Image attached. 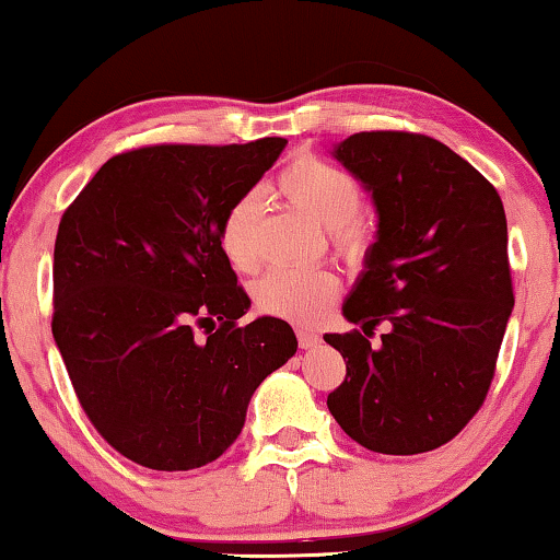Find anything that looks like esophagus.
Segmentation results:
<instances>
[{
    "label": "esophagus",
    "mask_w": 560,
    "mask_h": 560,
    "mask_svg": "<svg viewBox=\"0 0 560 560\" xmlns=\"http://www.w3.org/2000/svg\"><path fill=\"white\" fill-rule=\"evenodd\" d=\"M296 337H299V347H302V349H314V347L322 345V337L312 329H299Z\"/></svg>",
    "instance_id": "obj_1"
}]
</instances>
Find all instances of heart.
Instances as JSON below:
<instances>
[{
    "mask_svg": "<svg viewBox=\"0 0 560 560\" xmlns=\"http://www.w3.org/2000/svg\"><path fill=\"white\" fill-rule=\"evenodd\" d=\"M277 194L306 219L327 229L331 244L347 261H362L372 244V229L360 213L362 188L352 175L316 155H299L277 178ZM261 203L244 194L231 203L221 221V248L241 271H252L256 254V226ZM339 279L329 269H273L258 279L256 306L264 314L291 324H319L337 299Z\"/></svg>",
    "mask_w": 560,
    "mask_h": 560,
    "instance_id": "heart-1",
    "label": "heart"
}]
</instances>
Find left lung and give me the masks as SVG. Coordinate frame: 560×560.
<instances>
[{"mask_svg":"<svg viewBox=\"0 0 560 560\" xmlns=\"http://www.w3.org/2000/svg\"><path fill=\"white\" fill-rule=\"evenodd\" d=\"M331 155L372 196L377 233L341 306L364 334H324L347 362L327 407L372 453H428L470 422L493 382L515 302L503 200L428 136L354 132ZM377 323L388 331L370 346Z\"/></svg>","mask_w":560,"mask_h":560,"instance_id":"obj_1","label":"left lung"}]
</instances>
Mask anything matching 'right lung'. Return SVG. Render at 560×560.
I'll list each match as a JSON object with an SVG mask.
<instances>
[{"label":"right lung","mask_w":560,"mask_h":560,"mask_svg":"<svg viewBox=\"0 0 560 560\" xmlns=\"http://www.w3.org/2000/svg\"><path fill=\"white\" fill-rule=\"evenodd\" d=\"M283 148L264 138L130 150L62 215L52 337L82 410L132 463H213L241 435L256 387L296 354L277 316L241 327L252 299L221 248L223 215Z\"/></svg>","instance_id":"add662e5"}]
</instances>
